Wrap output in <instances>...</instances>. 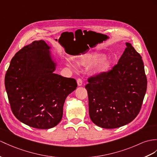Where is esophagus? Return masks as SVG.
I'll list each match as a JSON object with an SVG mask.
<instances>
[{
    "instance_id": "1",
    "label": "esophagus",
    "mask_w": 157,
    "mask_h": 157,
    "mask_svg": "<svg viewBox=\"0 0 157 157\" xmlns=\"http://www.w3.org/2000/svg\"><path fill=\"white\" fill-rule=\"evenodd\" d=\"M77 85H78V86H82V79L81 78H78L77 79Z\"/></svg>"
}]
</instances>
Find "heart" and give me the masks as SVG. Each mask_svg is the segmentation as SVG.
Instances as JSON below:
<instances>
[{"label":"heart","mask_w":157,"mask_h":157,"mask_svg":"<svg viewBox=\"0 0 157 157\" xmlns=\"http://www.w3.org/2000/svg\"><path fill=\"white\" fill-rule=\"evenodd\" d=\"M105 55L103 54H94L86 56L82 61V64L86 67H93L99 63L98 69L100 71H105L108 69L110 67V62L105 59Z\"/></svg>","instance_id":"1"}]
</instances>
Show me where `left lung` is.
<instances>
[{"label": "left lung", "instance_id": "left-lung-1", "mask_svg": "<svg viewBox=\"0 0 157 157\" xmlns=\"http://www.w3.org/2000/svg\"><path fill=\"white\" fill-rule=\"evenodd\" d=\"M127 48L112 69L90 76L85 86L91 121L104 128H115L132 121L139 113L147 80L142 57Z\"/></svg>", "mask_w": 157, "mask_h": 157}]
</instances>
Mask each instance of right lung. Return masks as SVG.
I'll return each mask as SVG.
<instances>
[{
    "label": "right lung",
    "mask_w": 157,
    "mask_h": 157,
    "mask_svg": "<svg viewBox=\"0 0 157 157\" xmlns=\"http://www.w3.org/2000/svg\"><path fill=\"white\" fill-rule=\"evenodd\" d=\"M50 47L35 40L10 61L5 85L10 109L18 120L33 128L48 129L62 119L63 105L77 87L76 80L54 73Z\"/></svg>",
    "instance_id": "1"
}]
</instances>
